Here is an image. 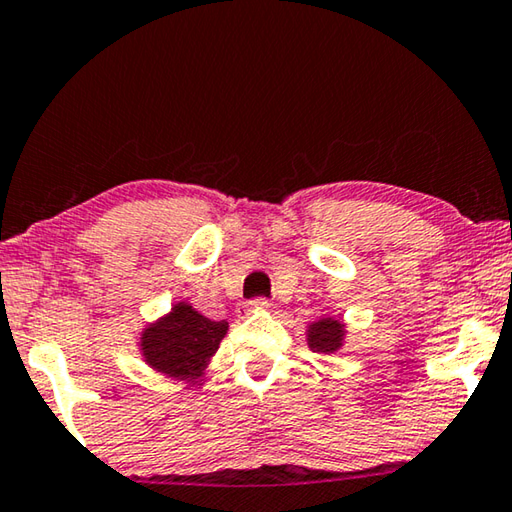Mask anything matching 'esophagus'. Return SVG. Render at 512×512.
I'll list each match as a JSON object with an SVG mask.
<instances>
[{
  "mask_svg": "<svg viewBox=\"0 0 512 512\" xmlns=\"http://www.w3.org/2000/svg\"><path fill=\"white\" fill-rule=\"evenodd\" d=\"M245 310H265L267 308V301L265 299H254V301H247L245 306H242Z\"/></svg>",
  "mask_w": 512,
  "mask_h": 512,
  "instance_id": "34e87169",
  "label": "esophagus"
}]
</instances>
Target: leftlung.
<instances>
[{"label":"left lung","mask_w":512,"mask_h":512,"mask_svg":"<svg viewBox=\"0 0 512 512\" xmlns=\"http://www.w3.org/2000/svg\"><path fill=\"white\" fill-rule=\"evenodd\" d=\"M344 342V324L337 319H319L308 328V344L315 353H335Z\"/></svg>","instance_id":"obj_1"}]
</instances>
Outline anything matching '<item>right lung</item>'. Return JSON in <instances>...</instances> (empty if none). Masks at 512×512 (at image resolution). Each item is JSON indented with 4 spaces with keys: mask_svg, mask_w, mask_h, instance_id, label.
Here are the masks:
<instances>
[{
    "mask_svg": "<svg viewBox=\"0 0 512 512\" xmlns=\"http://www.w3.org/2000/svg\"><path fill=\"white\" fill-rule=\"evenodd\" d=\"M227 330V321H213L188 303H177L170 315L143 330L141 353L168 378L197 380Z\"/></svg>",
    "mask_w": 512,
    "mask_h": 512,
    "instance_id": "1",
    "label": "right lung"
}]
</instances>
